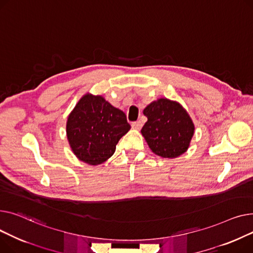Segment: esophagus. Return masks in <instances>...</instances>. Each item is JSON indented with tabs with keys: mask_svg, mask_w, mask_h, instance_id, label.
<instances>
[{
	"mask_svg": "<svg viewBox=\"0 0 253 253\" xmlns=\"http://www.w3.org/2000/svg\"><path fill=\"white\" fill-rule=\"evenodd\" d=\"M142 126H143V124H142V122H140V121L135 122V123L131 124V127H132L133 129H140Z\"/></svg>",
	"mask_w": 253,
	"mask_h": 253,
	"instance_id": "obj_1",
	"label": "esophagus"
}]
</instances>
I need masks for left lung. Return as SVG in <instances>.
Segmentation results:
<instances>
[{
	"instance_id": "obj_1",
	"label": "left lung",
	"mask_w": 253,
	"mask_h": 253,
	"mask_svg": "<svg viewBox=\"0 0 253 253\" xmlns=\"http://www.w3.org/2000/svg\"><path fill=\"white\" fill-rule=\"evenodd\" d=\"M143 113L148 121L141 133L154 154L175 158L188 150L195 126L179 102L160 98L147 105Z\"/></svg>"
}]
</instances>
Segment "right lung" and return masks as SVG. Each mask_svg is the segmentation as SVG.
I'll return each instance as SVG.
<instances>
[{
	"mask_svg": "<svg viewBox=\"0 0 253 253\" xmlns=\"http://www.w3.org/2000/svg\"><path fill=\"white\" fill-rule=\"evenodd\" d=\"M129 128L124 111L100 95L86 93L67 117L66 136L74 155L86 165L98 166L113 155Z\"/></svg>",
	"mask_w": 253,
	"mask_h": 253,
	"instance_id": "1",
	"label": "right lung"
}]
</instances>
